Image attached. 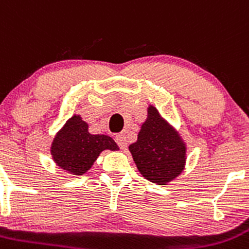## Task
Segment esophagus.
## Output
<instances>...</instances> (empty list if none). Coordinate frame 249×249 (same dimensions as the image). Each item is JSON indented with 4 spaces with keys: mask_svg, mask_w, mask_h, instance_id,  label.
Here are the masks:
<instances>
[{
    "mask_svg": "<svg viewBox=\"0 0 249 249\" xmlns=\"http://www.w3.org/2000/svg\"><path fill=\"white\" fill-rule=\"evenodd\" d=\"M115 142L118 143V146H119L122 150H125V148H126L127 141H126V138H125L124 135H118L117 138H115Z\"/></svg>",
    "mask_w": 249,
    "mask_h": 249,
    "instance_id": "obj_1",
    "label": "esophagus"
}]
</instances>
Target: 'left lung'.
Here are the masks:
<instances>
[{
	"instance_id": "obj_1",
	"label": "left lung",
	"mask_w": 249,
	"mask_h": 249,
	"mask_svg": "<svg viewBox=\"0 0 249 249\" xmlns=\"http://www.w3.org/2000/svg\"><path fill=\"white\" fill-rule=\"evenodd\" d=\"M129 150L139 172L156 184L166 185L184 169V142L152 106L148 107L147 119L141 125L138 141Z\"/></svg>"
}]
</instances>
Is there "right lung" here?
Segmentation results:
<instances>
[{"label": "right lung", "instance_id": "right-lung-1", "mask_svg": "<svg viewBox=\"0 0 249 249\" xmlns=\"http://www.w3.org/2000/svg\"><path fill=\"white\" fill-rule=\"evenodd\" d=\"M104 150L115 151L119 147L110 136L89 134L88 124L80 115L67 120L51 145L55 163L76 176L86 173Z\"/></svg>", "mask_w": 249, "mask_h": 249}]
</instances>
